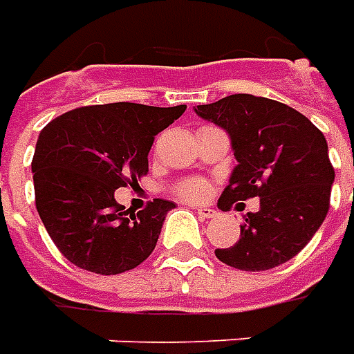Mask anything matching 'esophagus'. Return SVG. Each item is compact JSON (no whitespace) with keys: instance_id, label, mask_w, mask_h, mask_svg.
I'll return each mask as SVG.
<instances>
[{"instance_id":"esophagus-1","label":"esophagus","mask_w":354,"mask_h":354,"mask_svg":"<svg viewBox=\"0 0 354 354\" xmlns=\"http://www.w3.org/2000/svg\"><path fill=\"white\" fill-rule=\"evenodd\" d=\"M197 214H199V218H212V216H216V211L214 209H207V207H199Z\"/></svg>"}]
</instances>
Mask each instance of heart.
<instances>
[{
    "label": "heart",
    "mask_w": 354,
    "mask_h": 354,
    "mask_svg": "<svg viewBox=\"0 0 354 354\" xmlns=\"http://www.w3.org/2000/svg\"><path fill=\"white\" fill-rule=\"evenodd\" d=\"M176 194L187 201H201L209 195V185L205 180L192 178V180H184L182 184L176 185Z\"/></svg>",
    "instance_id": "b5f03b06"
}]
</instances>
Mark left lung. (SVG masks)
Listing matches in <instances>:
<instances>
[{"mask_svg": "<svg viewBox=\"0 0 354 354\" xmlns=\"http://www.w3.org/2000/svg\"><path fill=\"white\" fill-rule=\"evenodd\" d=\"M195 113L232 138L237 167L220 195V209L261 197V209L243 216L239 241L214 249L216 259L245 272L288 263L330 211L335 172L324 134L286 103L249 93L197 105Z\"/></svg>", "mask_w": 354, "mask_h": 354, "instance_id": "8db88e82", "label": "left lung"}]
</instances>
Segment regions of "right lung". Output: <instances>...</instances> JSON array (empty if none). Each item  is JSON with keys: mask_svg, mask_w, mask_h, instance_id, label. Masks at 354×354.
Listing matches in <instances>:
<instances>
[{"mask_svg": "<svg viewBox=\"0 0 354 354\" xmlns=\"http://www.w3.org/2000/svg\"><path fill=\"white\" fill-rule=\"evenodd\" d=\"M185 105H88L53 118L39 132L32 159L36 209L57 249L82 270L103 276L142 264L157 245L176 205L153 199L127 216L115 189L149 172L155 136L182 117Z\"/></svg>", "mask_w": 354, "mask_h": 354, "instance_id": "1", "label": "right lung"}]
</instances>
